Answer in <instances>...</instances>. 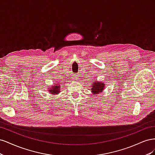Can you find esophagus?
I'll return each instance as SVG.
<instances>
[{"mask_svg":"<svg viewBox=\"0 0 155 155\" xmlns=\"http://www.w3.org/2000/svg\"><path fill=\"white\" fill-rule=\"evenodd\" d=\"M77 76H74L73 77H72V80H74V81H76V79H77Z\"/></svg>","mask_w":155,"mask_h":155,"instance_id":"34e87169","label":"esophagus"}]
</instances>
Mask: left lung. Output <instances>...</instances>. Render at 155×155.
Returning a JSON list of instances; mask_svg holds the SVG:
<instances>
[{"label":"left lung","instance_id":"8db88e82","mask_svg":"<svg viewBox=\"0 0 155 155\" xmlns=\"http://www.w3.org/2000/svg\"><path fill=\"white\" fill-rule=\"evenodd\" d=\"M91 93L93 95H97L101 94L104 91L105 88V83L104 82L95 80L93 81V84L91 87Z\"/></svg>","mask_w":155,"mask_h":155}]
</instances>
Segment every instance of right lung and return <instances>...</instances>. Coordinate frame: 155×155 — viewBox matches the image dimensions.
<instances>
[{"label":"right lung","mask_w":155,"mask_h":155,"mask_svg":"<svg viewBox=\"0 0 155 155\" xmlns=\"http://www.w3.org/2000/svg\"><path fill=\"white\" fill-rule=\"evenodd\" d=\"M48 92L52 96L58 95L61 92V85L58 83L55 84V85L53 84L48 88Z\"/></svg>","instance_id":"add662e5"}]
</instances>
